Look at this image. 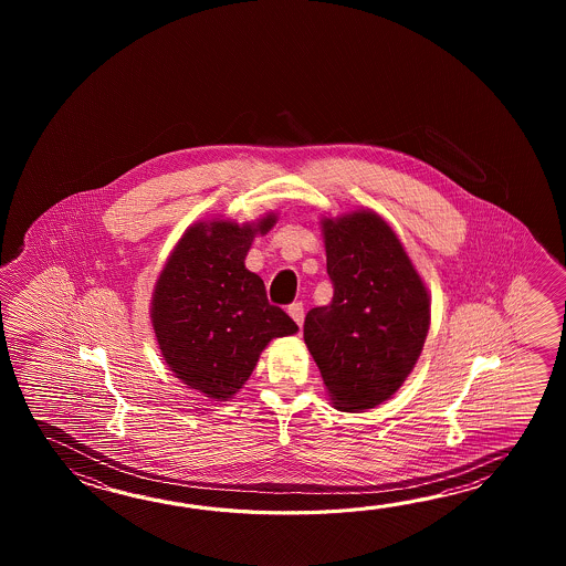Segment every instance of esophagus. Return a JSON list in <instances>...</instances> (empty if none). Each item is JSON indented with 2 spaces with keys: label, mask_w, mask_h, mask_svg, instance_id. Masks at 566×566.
Here are the masks:
<instances>
[{
  "label": "esophagus",
  "mask_w": 566,
  "mask_h": 566,
  "mask_svg": "<svg viewBox=\"0 0 566 566\" xmlns=\"http://www.w3.org/2000/svg\"><path fill=\"white\" fill-rule=\"evenodd\" d=\"M287 313L293 317V322L295 324L303 325V317H305V310H303V303H300V301H295V303H291L287 307Z\"/></svg>",
  "instance_id": "34e87169"
}]
</instances>
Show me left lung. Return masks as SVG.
<instances>
[{
  "label": "left lung",
  "instance_id": "left-lung-1",
  "mask_svg": "<svg viewBox=\"0 0 566 566\" xmlns=\"http://www.w3.org/2000/svg\"><path fill=\"white\" fill-rule=\"evenodd\" d=\"M329 305L305 315L303 339L337 409L392 397L421 356L431 303L395 230L368 210L324 220Z\"/></svg>",
  "mask_w": 566,
  "mask_h": 566
}]
</instances>
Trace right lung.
<instances>
[{
    "mask_svg": "<svg viewBox=\"0 0 566 566\" xmlns=\"http://www.w3.org/2000/svg\"><path fill=\"white\" fill-rule=\"evenodd\" d=\"M212 220L186 230L157 279L151 324L169 370L210 398H230L249 380L259 354L297 324L266 300L265 283L244 266L256 234L275 224Z\"/></svg>",
    "mask_w": 566,
    "mask_h": 566,
    "instance_id": "add662e5",
    "label": "right lung"
}]
</instances>
